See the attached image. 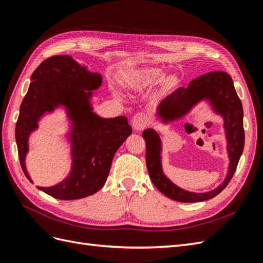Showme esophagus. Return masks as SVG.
<instances>
[{"label": "esophagus", "instance_id": "esophagus-1", "mask_svg": "<svg viewBox=\"0 0 263 263\" xmlns=\"http://www.w3.org/2000/svg\"><path fill=\"white\" fill-rule=\"evenodd\" d=\"M148 122H149V117L144 112H139L137 115H134V117L132 118V126L133 129L137 131L145 129Z\"/></svg>", "mask_w": 263, "mask_h": 263}]
</instances>
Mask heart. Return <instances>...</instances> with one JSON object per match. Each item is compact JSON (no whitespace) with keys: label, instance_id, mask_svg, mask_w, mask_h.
I'll list each match as a JSON object with an SVG mask.
<instances>
[{"label":"heart","instance_id":"b5f03b06","mask_svg":"<svg viewBox=\"0 0 263 263\" xmlns=\"http://www.w3.org/2000/svg\"><path fill=\"white\" fill-rule=\"evenodd\" d=\"M165 72L158 67H148L134 71L126 81V87L131 90H142L153 87L163 80ZM180 83V78L176 74L169 75L162 83V90L165 92L173 91Z\"/></svg>","mask_w":263,"mask_h":263}]
</instances>
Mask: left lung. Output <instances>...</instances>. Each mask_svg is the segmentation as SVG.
Returning <instances> with one entry per match:
<instances>
[{"label":"left lung","mask_w":263,"mask_h":263,"mask_svg":"<svg viewBox=\"0 0 263 263\" xmlns=\"http://www.w3.org/2000/svg\"><path fill=\"white\" fill-rule=\"evenodd\" d=\"M206 99L212 108L224 119L227 139V152L230 167L225 180L214 190L196 193L177 187L164 175L162 169V141L153 129L143 131L142 137L146 143V167L152 182L166 197L179 202H200L210 200L222 192L233 178L242 154L245 145L243 111L241 101L237 95L233 80L223 71H213L194 79L188 87H179L167 96L157 107V116L163 122L180 119L187 115L199 101Z\"/></svg>","instance_id":"obj_1"}]
</instances>
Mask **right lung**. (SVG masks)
<instances>
[{"label": "right lung", "instance_id": "1", "mask_svg": "<svg viewBox=\"0 0 263 263\" xmlns=\"http://www.w3.org/2000/svg\"><path fill=\"white\" fill-rule=\"evenodd\" d=\"M30 81L15 129L25 176L32 182L25 166L29 134L38 128L46 112L64 106L72 121L71 173L60 183L38 189L59 200H76L96 193L107 180L116 152L132 133L128 120L123 116L103 119L92 112V90L99 88L103 79L70 55L48 58L33 71Z\"/></svg>", "mask_w": 263, "mask_h": 263}]
</instances>
